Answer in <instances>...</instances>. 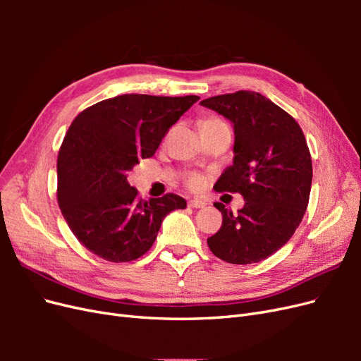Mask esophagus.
<instances>
[{
    "mask_svg": "<svg viewBox=\"0 0 361 361\" xmlns=\"http://www.w3.org/2000/svg\"><path fill=\"white\" fill-rule=\"evenodd\" d=\"M188 206L190 207H204L206 206V202L204 200H200V199H192L188 202Z\"/></svg>",
    "mask_w": 361,
    "mask_h": 361,
    "instance_id": "obj_1",
    "label": "esophagus"
}]
</instances>
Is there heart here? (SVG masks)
<instances>
[{
    "label": "heart",
    "mask_w": 361,
    "mask_h": 361,
    "mask_svg": "<svg viewBox=\"0 0 361 361\" xmlns=\"http://www.w3.org/2000/svg\"><path fill=\"white\" fill-rule=\"evenodd\" d=\"M214 125H226V122H223L221 118H216V117H207L202 120V126H214ZM203 183H204V179L197 173H191L187 178V185L192 190H199Z\"/></svg>",
    "instance_id": "obj_1"
}]
</instances>
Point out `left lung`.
<instances>
[{
  "mask_svg": "<svg viewBox=\"0 0 361 361\" xmlns=\"http://www.w3.org/2000/svg\"><path fill=\"white\" fill-rule=\"evenodd\" d=\"M200 105L233 123V164L216 180V191L239 192L236 215L214 203L223 224L207 238L212 253L228 264H256L285 245L307 209L312 157L295 118L257 92L207 97Z\"/></svg>",
  "mask_w": 361,
  "mask_h": 361,
  "instance_id": "8db88e82",
  "label": "left lung"
}]
</instances>
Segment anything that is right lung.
Returning <instances> with one entry per match:
<instances>
[{
	"label": "right lung",
	"mask_w": 361,
	"mask_h": 361,
	"mask_svg": "<svg viewBox=\"0 0 361 361\" xmlns=\"http://www.w3.org/2000/svg\"><path fill=\"white\" fill-rule=\"evenodd\" d=\"M199 96L120 94L73 118L57 158V200L76 239L108 262H130L154 245L164 218L187 202L176 194L143 200L126 179L154 157L171 125Z\"/></svg>",
	"instance_id": "obj_1"
}]
</instances>
